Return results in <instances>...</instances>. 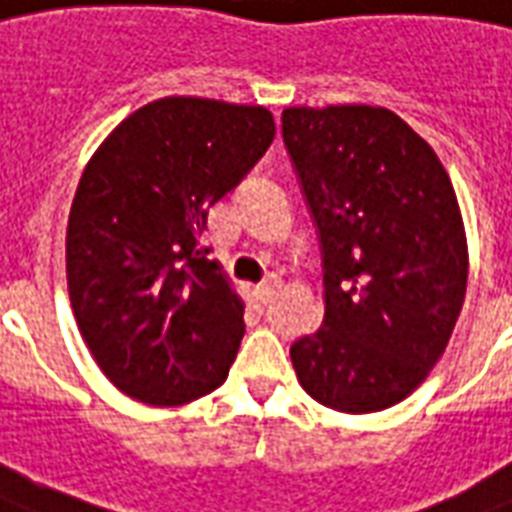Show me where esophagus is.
I'll return each instance as SVG.
<instances>
[{"mask_svg":"<svg viewBox=\"0 0 512 512\" xmlns=\"http://www.w3.org/2000/svg\"><path fill=\"white\" fill-rule=\"evenodd\" d=\"M279 285H282V282H279V276H268L266 282H260V285H257V301H260V304H268V301H271V295L279 290Z\"/></svg>","mask_w":512,"mask_h":512,"instance_id":"esophagus-1","label":"esophagus"}]
</instances>
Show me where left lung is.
Segmentation results:
<instances>
[{
  "label": "left lung",
  "instance_id": "1",
  "mask_svg": "<svg viewBox=\"0 0 512 512\" xmlns=\"http://www.w3.org/2000/svg\"><path fill=\"white\" fill-rule=\"evenodd\" d=\"M282 138L323 246V325L290 347L298 382L336 412L388 410L429 377L467 293L448 170L388 108H285Z\"/></svg>",
  "mask_w": 512,
  "mask_h": 512
}]
</instances>
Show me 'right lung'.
I'll use <instances>...</instances> for the list:
<instances>
[{"label":"right lung","instance_id":"obj_1","mask_svg":"<svg viewBox=\"0 0 512 512\" xmlns=\"http://www.w3.org/2000/svg\"><path fill=\"white\" fill-rule=\"evenodd\" d=\"M276 135L263 105L162 97L102 140L67 222V290L102 374L154 407L227 380L244 301L200 244Z\"/></svg>","mask_w":512,"mask_h":512}]
</instances>
